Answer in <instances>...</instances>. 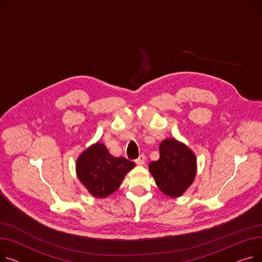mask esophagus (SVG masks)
<instances>
[{"label":"esophagus","mask_w":262,"mask_h":262,"mask_svg":"<svg viewBox=\"0 0 262 262\" xmlns=\"http://www.w3.org/2000/svg\"><path fill=\"white\" fill-rule=\"evenodd\" d=\"M145 159H146V158H145V155H144V154H141L138 158L136 159V163L139 164V166H143V164L145 163Z\"/></svg>","instance_id":"obj_1"}]
</instances>
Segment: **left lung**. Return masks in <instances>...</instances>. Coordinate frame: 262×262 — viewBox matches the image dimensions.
I'll return each mask as SVG.
<instances>
[{
    "mask_svg": "<svg viewBox=\"0 0 262 262\" xmlns=\"http://www.w3.org/2000/svg\"><path fill=\"white\" fill-rule=\"evenodd\" d=\"M160 157L148 164L157 187L170 198L182 196L193 183L196 175L194 153L174 138L163 140L159 145Z\"/></svg>",
    "mask_w": 262,
    "mask_h": 262,
    "instance_id": "obj_1",
    "label": "left lung"
}]
</instances>
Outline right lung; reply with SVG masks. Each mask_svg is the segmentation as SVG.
<instances>
[{
	"label": "right lung",
	"instance_id": "1",
	"mask_svg": "<svg viewBox=\"0 0 262 262\" xmlns=\"http://www.w3.org/2000/svg\"><path fill=\"white\" fill-rule=\"evenodd\" d=\"M135 162L110 155L107 147L96 142L86 148L76 160V174L80 183L94 198L113 194L133 168Z\"/></svg>",
	"mask_w": 262,
	"mask_h": 262
}]
</instances>
